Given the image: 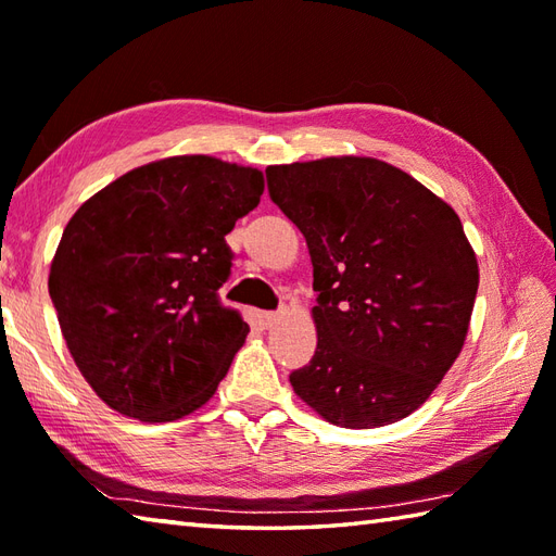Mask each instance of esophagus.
Returning <instances> with one entry per match:
<instances>
[{
	"instance_id": "1",
	"label": "esophagus",
	"mask_w": 556,
	"mask_h": 556,
	"mask_svg": "<svg viewBox=\"0 0 556 556\" xmlns=\"http://www.w3.org/2000/svg\"><path fill=\"white\" fill-rule=\"evenodd\" d=\"M260 317V325L263 327H271V325H277V320H279V313H275V311H265V313H260L257 315Z\"/></svg>"
}]
</instances>
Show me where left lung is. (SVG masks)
<instances>
[{"mask_svg":"<svg viewBox=\"0 0 556 556\" xmlns=\"http://www.w3.org/2000/svg\"><path fill=\"white\" fill-rule=\"evenodd\" d=\"M313 260L317 349L289 375L329 422L365 430L425 404L464 346L478 260L456 212L372 157L267 167Z\"/></svg>","mask_w":556,"mask_h":556,"instance_id":"8db88e82","label":"left lung"}]
</instances>
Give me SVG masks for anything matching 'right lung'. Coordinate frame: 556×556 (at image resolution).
<instances>
[{"label":"right lung","mask_w":556,"mask_h":556,"mask_svg":"<svg viewBox=\"0 0 556 556\" xmlns=\"http://www.w3.org/2000/svg\"><path fill=\"white\" fill-rule=\"evenodd\" d=\"M263 191V172L184 155L119 176L71 217L50 299L104 404L169 422L215 394L251 332L219 301L233 260L224 236Z\"/></svg>","instance_id":"add662e5"}]
</instances>
